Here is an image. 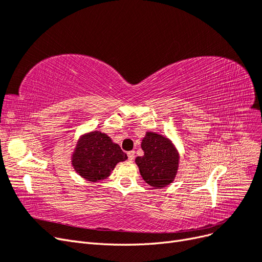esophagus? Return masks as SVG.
<instances>
[{
	"instance_id": "34e87169",
	"label": "esophagus",
	"mask_w": 262,
	"mask_h": 262,
	"mask_svg": "<svg viewBox=\"0 0 262 262\" xmlns=\"http://www.w3.org/2000/svg\"><path fill=\"white\" fill-rule=\"evenodd\" d=\"M134 156H136V152H134V150H130V152H128V157L130 161L134 160Z\"/></svg>"
}]
</instances>
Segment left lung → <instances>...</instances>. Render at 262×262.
Segmentation results:
<instances>
[{"mask_svg": "<svg viewBox=\"0 0 262 262\" xmlns=\"http://www.w3.org/2000/svg\"><path fill=\"white\" fill-rule=\"evenodd\" d=\"M144 155L138 156L136 163L146 184L154 188L168 186L176 177L179 154L171 142L161 134L147 132L141 144Z\"/></svg>", "mask_w": 262, "mask_h": 262, "instance_id": "obj_1", "label": "left lung"}]
</instances>
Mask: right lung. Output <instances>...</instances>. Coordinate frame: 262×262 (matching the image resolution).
Instances as JSON below:
<instances>
[{"mask_svg":"<svg viewBox=\"0 0 262 262\" xmlns=\"http://www.w3.org/2000/svg\"><path fill=\"white\" fill-rule=\"evenodd\" d=\"M128 156L107 134L93 131L77 142L72 155V165L78 175L96 182L107 178L119 162Z\"/></svg>","mask_w":262,"mask_h":262,"instance_id":"1","label":"right lung"}]
</instances>
